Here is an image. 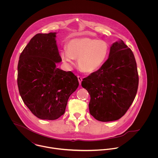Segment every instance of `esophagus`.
Here are the masks:
<instances>
[{
    "instance_id": "esophagus-1",
    "label": "esophagus",
    "mask_w": 158,
    "mask_h": 158,
    "mask_svg": "<svg viewBox=\"0 0 158 158\" xmlns=\"http://www.w3.org/2000/svg\"><path fill=\"white\" fill-rule=\"evenodd\" d=\"M78 80L80 85H81V81H82V78L80 76H78Z\"/></svg>"
}]
</instances>
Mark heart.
Returning a JSON list of instances; mask_svg holds the SVG:
<instances>
[{"instance_id":"1","label":"heart","mask_w":158,"mask_h":158,"mask_svg":"<svg viewBox=\"0 0 158 158\" xmlns=\"http://www.w3.org/2000/svg\"><path fill=\"white\" fill-rule=\"evenodd\" d=\"M110 52L108 44L103 40L90 38L73 39L69 41L67 50L61 52L62 60L69 64L78 59L79 68L84 72L93 73L106 62Z\"/></svg>"}]
</instances>
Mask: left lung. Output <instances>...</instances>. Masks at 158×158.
Returning a JSON list of instances; mask_svg holds the SVG:
<instances>
[{"mask_svg":"<svg viewBox=\"0 0 158 158\" xmlns=\"http://www.w3.org/2000/svg\"><path fill=\"white\" fill-rule=\"evenodd\" d=\"M138 85L134 54L122 40L111 47L103 66L81 82L90 95V115L101 122L116 120L124 115L135 98Z\"/></svg>","mask_w":158,"mask_h":158,"instance_id":"8db88e82","label":"left lung"}]
</instances>
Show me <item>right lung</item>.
I'll return each instance as SVG.
<instances>
[{
    "mask_svg": "<svg viewBox=\"0 0 158 158\" xmlns=\"http://www.w3.org/2000/svg\"><path fill=\"white\" fill-rule=\"evenodd\" d=\"M56 33L35 35L23 50L18 66V86L23 103L36 117L56 120L65 113L77 77L56 67L62 61Z\"/></svg>",
    "mask_w": 158,
    "mask_h": 158,
    "instance_id": "right-lung-1",
    "label": "right lung"
}]
</instances>
